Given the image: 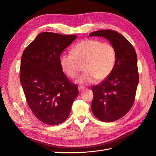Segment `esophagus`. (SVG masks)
I'll list each match as a JSON object with an SVG mask.
<instances>
[{"label":"esophagus","instance_id":"1","mask_svg":"<svg viewBox=\"0 0 156 156\" xmlns=\"http://www.w3.org/2000/svg\"><path fill=\"white\" fill-rule=\"evenodd\" d=\"M85 88V87H83V86H78V90H79V91H81V90H83Z\"/></svg>","mask_w":156,"mask_h":156}]
</instances>
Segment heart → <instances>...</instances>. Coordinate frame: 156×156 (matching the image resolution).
I'll return each mask as SVG.
<instances>
[{"mask_svg":"<svg viewBox=\"0 0 156 156\" xmlns=\"http://www.w3.org/2000/svg\"><path fill=\"white\" fill-rule=\"evenodd\" d=\"M116 62L115 48L109 42L98 39H85L71 49V53L62 54L59 62L62 71L71 78L78 76L81 63L85 64V71L76 80L81 85L94 83L97 79L103 80L113 71Z\"/></svg>","mask_w":156,"mask_h":156,"instance_id":"heart-1","label":"heart"}]
</instances>
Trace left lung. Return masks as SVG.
<instances>
[{"instance_id":"obj_1","label":"left lung","mask_w":156,"mask_h":156,"mask_svg":"<svg viewBox=\"0 0 156 156\" xmlns=\"http://www.w3.org/2000/svg\"><path fill=\"white\" fill-rule=\"evenodd\" d=\"M91 36L106 38L116 52V64L110 75L92 88L94 116L102 121L113 122L123 117L133 105L139 81L136 54L129 41L116 31L99 30L92 32Z\"/></svg>"}]
</instances>
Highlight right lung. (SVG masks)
Masks as SVG:
<instances>
[{"mask_svg": "<svg viewBox=\"0 0 156 156\" xmlns=\"http://www.w3.org/2000/svg\"><path fill=\"white\" fill-rule=\"evenodd\" d=\"M42 32L24 49L20 66V81L29 108L40 121L57 125L68 117L78 94L62 72L61 53L76 38Z\"/></svg>", "mask_w": 156, "mask_h": 156, "instance_id": "right-lung-1", "label": "right lung"}]
</instances>
